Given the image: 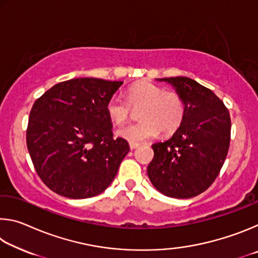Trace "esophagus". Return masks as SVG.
<instances>
[{
	"label": "esophagus",
	"mask_w": 258,
	"mask_h": 258,
	"mask_svg": "<svg viewBox=\"0 0 258 258\" xmlns=\"http://www.w3.org/2000/svg\"><path fill=\"white\" fill-rule=\"evenodd\" d=\"M139 146H140L139 143H132V142H130V148H131V150L137 149V148H138Z\"/></svg>",
	"instance_id": "34e87169"
}]
</instances>
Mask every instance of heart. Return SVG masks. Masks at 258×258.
I'll return each instance as SVG.
<instances>
[{
  "label": "heart",
  "mask_w": 258,
  "mask_h": 258,
  "mask_svg": "<svg viewBox=\"0 0 258 258\" xmlns=\"http://www.w3.org/2000/svg\"><path fill=\"white\" fill-rule=\"evenodd\" d=\"M126 99L120 95H112L106 104L107 115L112 123L123 125L132 113V106L139 111L137 124L123 126L117 131V135L128 142L140 143L155 138L159 133L172 134L184 120L186 108L180 94L166 91L150 82H139L126 90Z\"/></svg>",
  "instance_id": "b5f03b06"
}]
</instances>
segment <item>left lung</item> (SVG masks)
Segmentation results:
<instances>
[{"instance_id":"1","label":"left lung","mask_w":258,"mask_h":258,"mask_svg":"<svg viewBox=\"0 0 258 258\" xmlns=\"http://www.w3.org/2000/svg\"><path fill=\"white\" fill-rule=\"evenodd\" d=\"M157 81L175 87L186 112L171 139L152 145L155 155L148 176L167 197H196L212 185L224 164L230 146V113L213 91L189 77Z\"/></svg>"}]
</instances>
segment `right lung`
I'll list each match as a JSON object with an SVG mask.
<instances>
[{"label":"right lung","instance_id":"1","mask_svg":"<svg viewBox=\"0 0 258 258\" xmlns=\"http://www.w3.org/2000/svg\"><path fill=\"white\" fill-rule=\"evenodd\" d=\"M121 84L74 78L52 86L34 102L27 148L38 176L55 194L91 198L115 178L130 146L113 138L106 104Z\"/></svg>","mask_w":258,"mask_h":258}]
</instances>
